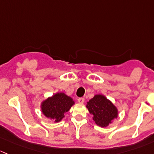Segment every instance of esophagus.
Wrapping results in <instances>:
<instances>
[{
	"label": "esophagus",
	"mask_w": 154,
	"mask_h": 154,
	"mask_svg": "<svg viewBox=\"0 0 154 154\" xmlns=\"http://www.w3.org/2000/svg\"><path fill=\"white\" fill-rule=\"evenodd\" d=\"M78 101H79V103H81V104H83V103L85 102V99H84V98H79V99H78Z\"/></svg>",
	"instance_id": "34e87169"
}]
</instances>
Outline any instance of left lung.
<instances>
[{
	"instance_id": "1",
	"label": "left lung",
	"mask_w": 154,
	"mask_h": 154,
	"mask_svg": "<svg viewBox=\"0 0 154 154\" xmlns=\"http://www.w3.org/2000/svg\"><path fill=\"white\" fill-rule=\"evenodd\" d=\"M86 107L93 115V120L98 126L106 128L118 118L116 106L102 94H96L87 102Z\"/></svg>"
}]
</instances>
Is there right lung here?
<instances>
[{"instance_id":"obj_1","label":"right lung","mask_w":154,"mask_h":154,"mask_svg":"<svg viewBox=\"0 0 154 154\" xmlns=\"http://www.w3.org/2000/svg\"><path fill=\"white\" fill-rule=\"evenodd\" d=\"M74 104L75 101L72 98L60 92L43 100L41 103V110L47 119H53L55 122H59Z\"/></svg>"}]
</instances>
